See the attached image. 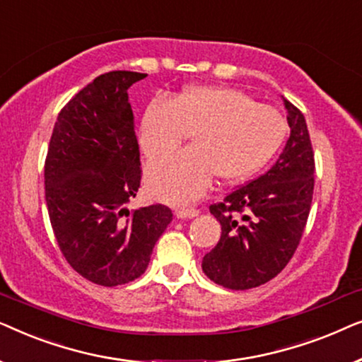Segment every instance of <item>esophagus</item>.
I'll return each mask as SVG.
<instances>
[{"label": "esophagus", "mask_w": 362, "mask_h": 362, "mask_svg": "<svg viewBox=\"0 0 362 362\" xmlns=\"http://www.w3.org/2000/svg\"><path fill=\"white\" fill-rule=\"evenodd\" d=\"M199 216V211L197 209H177L176 217L177 219H192V217Z\"/></svg>", "instance_id": "34e87169"}]
</instances>
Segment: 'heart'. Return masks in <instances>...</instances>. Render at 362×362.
Returning <instances> with one entry per match:
<instances>
[{
  "label": "heart",
  "instance_id": "heart-1",
  "mask_svg": "<svg viewBox=\"0 0 362 362\" xmlns=\"http://www.w3.org/2000/svg\"><path fill=\"white\" fill-rule=\"evenodd\" d=\"M286 133L284 115L239 88L196 86L175 100L155 98L140 122L141 151L155 160L175 151L187 135L192 148L150 163L148 192L170 204L196 201L212 176L240 181L275 155Z\"/></svg>",
  "mask_w": 362,
  "mask_h": 362
}]
</instances>
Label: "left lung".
I'll return each mask as SVG.
<instances>
[{"label": "left lung", "instance_id": "1", "mask_svg": "<svg viewBox=\"0 0 362 362\" xmlns=\"http://www.w3.org/2000/svg\"><path fill=\"white\" fill-rule=\"evenodd\" d=\"M290 138L265 175L237 187L209 207L221 222V239L202 259L214 284L249 290L275 279L293 257L308 221L315 156L303 113L281 97Z\"/></svg>", "mask_w": 362, "mask_h": 362}]
</instances>
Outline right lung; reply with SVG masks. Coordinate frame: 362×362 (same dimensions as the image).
I'll return each mask as SVG.
<instances>
[{"instance_id":"1","label":"right lung","mask_w":362,"mask_h":362,"mask_svg":"<svg viewBox=\"0 0 362 362\" xmlns=\"http://www.w3.org/2000/svg\"><path fill=\"white\" fill-rule=\"evenodd\" d=\"M145 77L113 71L83 87L59 113L44 166L61 252L78 275L102 286L145 274L153 247L173 221L166 206L127 207L141 180L128 88Z\"/></svg>"}]
</instances>
